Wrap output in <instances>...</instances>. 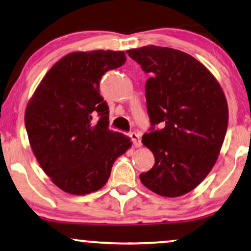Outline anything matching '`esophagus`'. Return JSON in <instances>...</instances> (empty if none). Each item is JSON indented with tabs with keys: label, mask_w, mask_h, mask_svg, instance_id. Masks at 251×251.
Returning a JSON list of instances; mask_svg holds the SVG:
<instances>
[{
	"label": "esophagus",
	"mask_w": 251,
	"mask_h": 251,
	"mask_svg": "<svg viewBox=\"0 0 251 251\" xmlns=\"http://www.w3.org/2000/svg\"><path fill=\"white\" fill-rule=\"evenodd\" d=\"M130 140H132V142H133V144H134V147H136V148H139V147H141V137H140V134L139 133H136V132H132L130 133Z\"/></svg>",
	"instance_id": "esophagus-1"
}]
</instances>
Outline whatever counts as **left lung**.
<instances>
[{
    "label": "left lung",
    "mask_w": 251,
    "mask_h": 251,
    "mask_svg": "<svg viewBox=\"0 0 251 251\" xmlns=\"http://www.w3.org/2000/svg\"><path fill=\"white\" fill-rule=\"evenodd\" d=\"M126 53L151 75L146 83L151 127L142 143L152 151L154 165L141 173V182L162 197L185 195L209 174L224 142L228 110L223 90L185 52L149 45Z\"/></svg>",
    "instance_id": "obj_1"
}]
</instances>
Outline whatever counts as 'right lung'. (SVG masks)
I'll list each match as a JSON object with an SVG mask.
<instances>
[{
  "label": "right lung",
  "instance_id": "obj_1",
  "mask_svg": "<svg viewBox=\"0 0 251 251\" xmlns=\"http://www.w3.org/2000/svg\"><path fill=\"white\" fill-rule=\"evenodd\" d=\"M126 61L123 51L74 52L49 70L27 104L25 126L33 152L49 177L70 195L98 191L112 165L130 147L109 129L102 76Z\"/></svg>",
  "mask_w": 251,
  "mask_h": 251
}]
</instances>
